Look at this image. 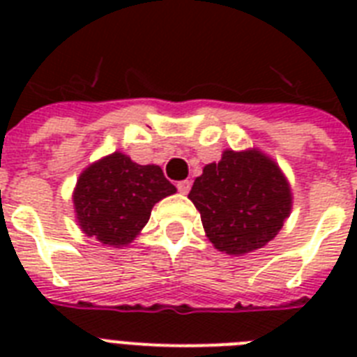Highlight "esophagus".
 Masks as SVG:
<instances>
[{
	"mask_svg": "<svg viewBox=\"0 0 357 357\" xmlns=\"http://www.w3.org/2000/svg\"><path fill=\"white\" fill-rule=\"evenodd\" d=\"M178 190L181 195H187L190 190V181L189 179H183V181H178Z\"/></svg>",
	"mask_w": 357,
	"mask_h": 357,
	"instance_id": "obj_1",
	"label": "esophagus"
}]
</instances>
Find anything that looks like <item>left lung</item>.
Returning <instances> with one entry per match:
<instances>
[{"label": "left lung", "mask_w": 357, "mask_h": 357, "mask_svg": "<svg viewBox=\"0 0 357 357\" xmlns=\"http://www.w3.org/2000/svg\"><path fill=\"white\" fill-rule=\"evenodd\" d=\"M215 248L246 254L265 246L291 211V189L274 161L261 151H224L204 168L189 192Z\"/></svg>", "instance_id": "obj_1"}]
</instances>
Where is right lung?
<instances>
[{
	"label": "right lung",
	"instance_id": "obj_1",
	"mask_svg": "<svg viewBox=\"0 0 357 357\" xmlns=\"http://www.w3.org/2000/svg\"><path fill=\"white\" fill-rule=\"evenodd\" d=\"M176 192L159 167L137 165L123 153L94 162L77 179L74 206L81 229L109 246L131 243L151 207Z\"/></svg>",
	"mask_w": 357,
	"mask_h": 357
}]
</instances>
